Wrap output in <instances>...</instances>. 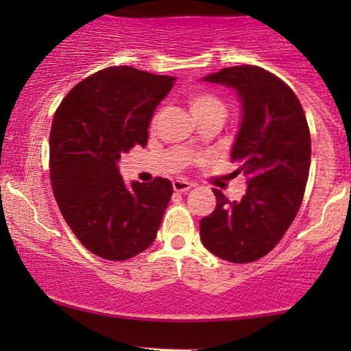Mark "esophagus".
Instances as JSON below:
<instances>
[{
    "instance_id": "obj_1",
    "label": "esophagus",
    "mask_w": 351,
    "mask_h": 351,
    "mask_svg": "<svg viewBox=\"0 0 351 351\" xmlns=\"http://www.w3.org/2000/svg\"><path fill=\"white\" fill-rule=\"evenodd\" d=\"M195 184L191 183V181H186V180H175L173 181V189L178 193H184L188 191V189H191Z\"/></svg>"
}]
</instances>
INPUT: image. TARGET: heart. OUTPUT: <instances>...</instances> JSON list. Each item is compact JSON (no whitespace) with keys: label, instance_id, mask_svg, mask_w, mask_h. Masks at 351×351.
Wrapping results in <instances>:
<instances>
[{"label":"heart","instance_id":"b5f03b06","mask_svg":"<svg viewBox=\"0 0 351 351\" xmlns=\"http://www.w3.org/2000/svg\"><path fill=\"white\" fill-rule=\"evenodd\" d=\"M188 104L195 117L201 114H208V112H215V110L224 112V104L221 102L216 95L208 94V92H195V94L189 95Z\"/></svg>","mask_w":351,"mask_h":351}]
</instances>
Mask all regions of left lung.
I'll list each match as a JSON object with an SVG mask.
<instances>
[{"label": "left lung", "instance_id": "left-lung-1", "mask_svg": "<svg viewBox=\"0 0 351 351\" xmlns=\"http://www.w3.org/2000/svg\"><path fill=\"white\" fill-rule=\"evenodd\" d=\"M203 80L234 88L241 100L231 160L234 173L247 176V189L241 201L213 189L216 209L201 219L199 236L219 259L254 263L279 244L299 213L312 153L307 119L292 88L263 67H226Z\"/></svg>", "mask_w": 351, "mask_h": 351}]
</instances>
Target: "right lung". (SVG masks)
Wrapping results in <instances>:
<instances>
[{"label":"right lung","mask_w":351,"mask_h":351,"mask_svg":"<svg viewBox=\"0 0 351 351\" xmlns=\"http://www.w3.org/2000/svg\"><path fill=\"white\" fill-rule=\"evenodd\" d=\"M175 77L107 67L64 97L49 136L51 183L64 219L95 256L125 261L150 247L173 195L171 181L125 184L119 160L148 140L153 112Z\"/></svg>","instance_id":"right-lung-1"}]
</instances>
